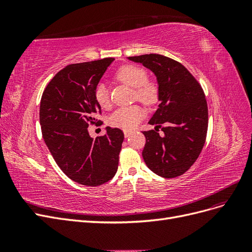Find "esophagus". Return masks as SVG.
I'll return each instance as SVG.
<instances>
[{
    "label": "esophagus",
    "instance_id": "obj_1",
    "mask_svg": "<svg viewBox=\"0 0 252 252\" xmlns=\"http://www.w3.org/2000/svg\"><path fill=\"white\" fill-rule=\"evenodd\" d=\"M132 132H133V131H131V130H124L125 138H128V136H130V135L132 134Z\"/></svg>",
    "mask_w": 252,
    "mask_h": 252
}]
</instances>
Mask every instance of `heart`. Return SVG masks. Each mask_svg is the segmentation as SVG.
Returning <instances> with one entry per match:
<instances>
[{"label": "heart", "mask_w": 252, "mask_h": 252, "mask_svg": "<svg viewBox=\"0 0 252 252\" xmlns=\"http://www.w3.org/2000/svg\"><path fill=\"white\" fill-rule=\"evenodd\" d=\"M116 78L122 83L134 89L135 97L146 105H152L158 100V88L154 83L148 82V73L144 68L135 65L121 67L116 73ZM94 96L95 102L103 108L110 105L109 91L105 84H97ZM145 117L144 109L139 105L127 106L114 110L108 118V123L113 127L125 130H131Z\"/></svg>", "instance_id": "1"}]
</instances>
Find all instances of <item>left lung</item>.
I'll use <instances>...</instances> for the list:
<instances>
[{
    "label": "left lung",
    "instance_id": "1",
    "mask_svg": "<svg viewBox=\"0 0 252 252\" xmlns=\"http://www.w3.org/2000/svg\"><path fill=\"white\" fill-rule=\"evenodd\" d=\"M155 73L158 108L148 123L155 130L144 131L142 156L148 168L165 179L185 173L199 158L208 128V107L197 81L181 63L162 55L129 57ZM164 132L159 136L158 128Z\"/></svg>",
    "mask_w": 252,
    "mask_h": 252
}]
</instances>
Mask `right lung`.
I'll return each instance as SVG.
<instances>
[{"instance_id":"obj_1","label":"right lung","mask_w":252,"mask_h":252,"mask_svg":"<svg viewBox=\"0 0 252 252\" xmlns=\"http://www.w3.org/2000/svg\"><path fill=\"white\" fill-rule=\"evenodd\" d=\"M113 58L68 65L45 88L40 105L43 139L68 178L85 186H98L117 173L124 133L106 127L93 139L88 125L96 124L101 106L94 96Z\"/></svg>"}]
</instances>
